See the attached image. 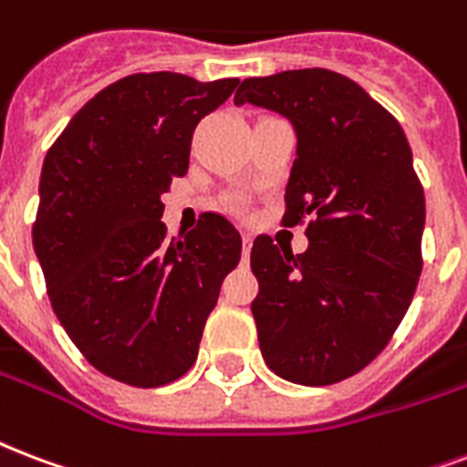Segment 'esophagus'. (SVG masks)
<instances>
[{
    "instance_id": "1",
    "label": "esophagus",
    "mask_w": 467,
    "mask_h": 467,
    "mask_svg": "<svg viewBox=\"0 0 467 467\" xmlns=\"http://www.w3.org/2000/svg\"><path fill=\"white\" fill-rule=\"evenodd\" d=\"M249 249H252V234L242 233V254H244V259L249 257Z\"/></svg>"
}]
</instances>
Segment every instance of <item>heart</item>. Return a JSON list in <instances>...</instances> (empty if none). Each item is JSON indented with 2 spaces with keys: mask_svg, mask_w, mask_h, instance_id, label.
Segmentation results:
<instances>
[{
  "mask_svg": "<svg viewBox=\"0 0 467 467\" xmlns=\"http://www.w3.org/2000/svg\"><path fill=\"white\" fill-rule=\"evenodd\" d=\"M227 208L233 210V213H242L244 210V201H242L240 195H233V198H227Z\"/></svg>",
  "mask_w": 467,
  "mask_h": 467,
  "instance_id": "obj_1",
  "label": "heart"
}]
</instances>
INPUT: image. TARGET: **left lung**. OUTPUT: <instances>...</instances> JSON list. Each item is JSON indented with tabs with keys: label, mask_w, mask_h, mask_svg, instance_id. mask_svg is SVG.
I'll list each match as a JSON object with an SVG mask.
<instances>
[{
	"label": "left lung",
	"mask_w": 467,
	"mask_h": 467,
	"mask_svg": "<svg viewBox=\"0 0 467 467\" xmlns=\"http://www.w3.org/2000/svg\"><path fill=\"white\" fill-rule=\"evenodd\" d=\"M244 102L296 130L281 225L306 223L308 237L296 257L269 234L252 244L259 348L289 382H343L387 348L421 276L426 201L407 134L355 80L326 67L247 78L234 92V105Z\"/></svg>",
	"instance_id": "8db88e82"
}]
</instances>
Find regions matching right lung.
Listing matches in <instances>:
<instances>
[{
	"label": "right lung",
	"mask_w": 467,
	"mask_h": 467,
	"mask_svg": "<svg viewBox=\"0 0 467 467\" xmlns=\"http://www.w3.org/2000/svg\"><path fill=\"white\" fill-rule=\"evenodd\" d=\"M237 78L134 73L78 109L41 169L34 249L48 301L83 358L151 389L193 368L242 237L220 213L173 240L161 193L186 176L191 139Z\"/></svg>",
	"instance_id": "right-lung-1"
}]
</instances>
